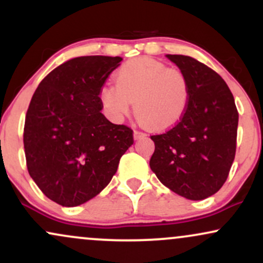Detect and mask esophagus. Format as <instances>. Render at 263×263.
<instances>
[{
  "label": "esophagus",
  "instance_id": "obj_1",
  "mask_svg": "<svg viewBox=\"0 0 263 263\" xmlns=\"http://www.w3.org/2000/svg\"><path fill=\"white\" fill-rule=\"evenodd\" d=\"M146 134H143V132H140V131H135L134 132V138L135 140H140V138H143Z\"/></svg>",
  "mask_w": 263,
  "mask_h": 263
}]
</instances>
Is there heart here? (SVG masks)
I'll list each match as a JSON object with an SVG mask.
<instances>
[{"label":"heart","mask_w":263,"mask_h":263,"mask_svg":"<svg viewBox=\"0 0 263 263\" xmlns=\"http://www.w3.org/2000/svg\"><path fill=\"white\" fill-rule=\"evenodd\" d=\"M114 84L99 91L107 119L121 122L135 102V115L151 131H165L178 125L188 110L190 86L185 74L164 63L140 57L128 60L115 74Z\"/></svg>","instance_id":"heart-1"}]
</instances>
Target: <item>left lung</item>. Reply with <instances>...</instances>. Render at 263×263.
I'll return each instance as SVG.
<instances>
[{"instance_id": "left-lung-1", "label": "left lung", "mask_w": 263, "mask_h": 263, "mask_svg": "<svg viewBox=\"0 0 263 263\" xmlns=\"http://www.w3.org/2000/svg\"><path fill=\"white\" fill-rule=\"evenodd\" d=\"M190 86L188 110L178 125L151 137L149 167L163 185L190 200L221 188L236 152L238 114L234 96L218 73L192 57L167 54Z\"/></svg>"}]
</instances>
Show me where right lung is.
Listing matches in <instances>:
<instances>
[{
	"label": "right lung",
	"instance_id": "add662e5",
	"mask_svg": "<svg viewBox=\"0 0 263 263\" xmlns=\"http://www.w3.org/2000/svg\"><path fill=\"white\" fill-rule=\"evenodd\" d=\"M121 60L70 59L33 93L23 134L27 168L45 197L63 206L86 203L106 188L134 144L132 129L108 121L99 100L101 86Z\"/></svg>",
	"mask_w": 263,
	"mask_h": 263
}]
</instances>
